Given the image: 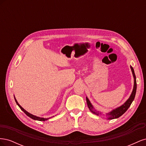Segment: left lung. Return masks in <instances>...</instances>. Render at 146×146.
<instances>
[{"mask_svg":"<svg viewBox=\"0 0 146 146\" xmlns=\"http://www.w3.org/2000/svg\"><path fill=\"white\" fill-rule=\"evenodd\" d=\"M130 69L131 70V72H132V74H133V78H134V85H133V91H132L131 95L129 97V98L122 105H121L120 107L116 108L115 109H113L111 110V111L106 113L105 116L107 117V119H108V120H110V119L111 120V119H116V118H118L120 116H121L122 114L127 111L128 108L130 107V106L131 105L132 102L134 100L135 94H136V76H135V74L134 72V69L133 68H132L131 66H130ZM86 103L88 105V108H89L90 111L97 116L102 115L101 112H99V111L96 110L94 108L93 105H92L89 99H88L87 97H86Z\"/></svg>","mask_w":146,"mask_h":146,"instance_id":"obj_1","label":"left lung"}]
</instances>
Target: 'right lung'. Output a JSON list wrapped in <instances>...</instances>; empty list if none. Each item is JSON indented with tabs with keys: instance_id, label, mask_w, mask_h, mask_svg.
<instances>
[{
	"instance_id": "right-lung-1",
	"label": "right lung",
	"mask_w": 146,
	"mask_h": 146,
	"mask_svg": "<svg viewBox=\"0 0 146 146\" xmlns=\"http://www.w3.org/2000/svg\"><path fill=\"white\" fill-rule=\"evenodd\" d=\"M14 98H15V101H16V102L17 105L19 106V107L21 109L22 111H23L25 113L26 115L28 116H29V117H30V118H32V119H34V120H36V121H47V120H48V119H49L50 118L53 117L54 116H52V117H51L44 118V117H38V116H35V115H33V114H31V113H29L28 111H26L25 110H24V109L23 107H22L21 106L18 104V102H17V100L16 99L15 96H14Z\"/></svg>"
}]
</instances>
